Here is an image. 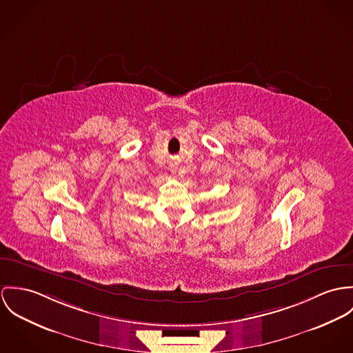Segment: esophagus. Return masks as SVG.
<instances>
[{"mask_svg":"<svg viewBox=\"0 0 353 353\" xmlns=\"http://www.w3.org/2000/svg\"><path fill=\"white\" fill-rule=\"evenodd\" d=\"M176 170H177V168H176V166H174V165H172V166H170V172H173V173H176Z\"/></svg>","mask_w":353,"mask_h":353,"instance_id":"34e87169","label":"esophagus"}]
</instances>
